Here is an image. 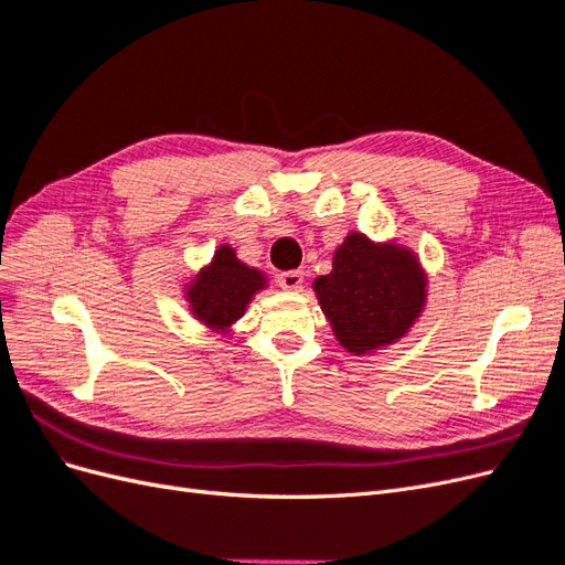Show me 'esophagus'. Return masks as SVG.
<instances>
[{"label": "esophagus", "instance_id": "obj_1", "mask_svg": "<svg viewBox=\"0 0 565 565\" xmlns=\"http://www.w3.org/2000/svg\"><path fill=\"white\" fill-rule=\"evenodd\" d=\"M282 289H299L303 282V270H285L278 276Z\"/></svg>", "mask_w": 565, "mask_h": 565}]
</instances>
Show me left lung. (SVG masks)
Instances as JSON below:
<instances>
[{
    "mask_svg": "<svg viewBox=\"0 0 565 565\" xmlns=\"http://www.w3.org/2000/svg\"><path fill=\"white\" fill-rule=\"evenodd\" d=\"M424 273L407 249L374 245L351 233L337 247L332 273L313 289L334 337L351 353H367L401 339L424 306Z\"/></svg>",
    "mask_w": 565,
    "mask_h": 565,
    "instance_id": "obj_1",
    "label": "left lung"
}]
</instances>
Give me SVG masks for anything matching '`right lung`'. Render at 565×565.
I'll use <instances>...</instances> for the list:
<instances>
[{
	"instance_id": "1",
	"label": "right lung",
	"mask_w": 565,
	"mask_h": 565,
	"mask_svg": "<svg viewBox=\"0 0 565 565\" xmlns=\"http://www.w3.org/2000/svg\"><path fill=\"white\" fill-rule=\"evenodd\" d=\"M264 273L237 262L228 245H221L212 264L188 287V299L198 320L214 330H224L245 313L254 292L264 289Z\"/></svg>"
}]
</instances>
